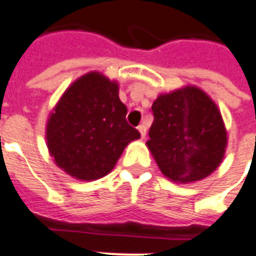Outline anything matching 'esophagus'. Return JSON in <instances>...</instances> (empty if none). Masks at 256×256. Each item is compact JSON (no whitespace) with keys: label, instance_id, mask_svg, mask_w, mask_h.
Wrapping results in <instances>:
<instances>
[{"label":"esophagus","instance_id":"obj_1","mask_svg":"<svg viewBox=\"0 0 256 256\" xmlns=\"http://www.w3.org/2000/svg\"><path fill=\"white\" fill-rule=\"evenodd\" d=\"M138 132H140V134H141V137H142V138H145V136H146V126H145L144 123L138 126Z\"/></svg>","mask_w":256,"mask_h":256}]
</instances>
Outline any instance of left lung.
<instances>
[{
    "instance_id": "left-lung-1",
    "label": "left lung",
    "mask_w": 256,
    "mask_h": 256,
    "mask_svg": "<svg viewBox=\"0 0 256 256\" xmlns=\"http://www.w3.org/2000/svg\"><path fill=\"white\" fill-rule=\"evenodd\" d=\"M148 148L174 182L208 177L225 156L226 128L214 101L196 86L160 94L152 104Z\"/></svg>"
}]
</instances>
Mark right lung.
<instances>
[{
  "label": "right lung",
  "mask_w": 256,
  "mask_h": 256,
  "mask_svg": "<svg viewBox=\"0 0 256 256\" xmlns=\"http://www.w3.org/2000/svg\"><path fill=\"white\" fill-rule=\"evenodd\" d=\"M126 114L115 80L100 72L76 79L48 119V148L56 164L82 181L106 176L126 145L140 138Z\"/></svg>",
  "instance_id": "obj_1"
}]
</instances>
